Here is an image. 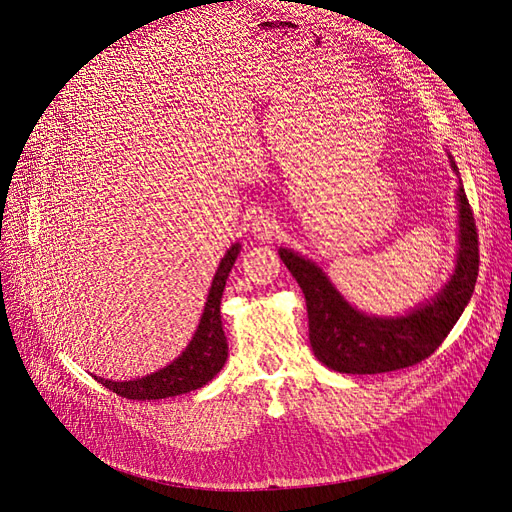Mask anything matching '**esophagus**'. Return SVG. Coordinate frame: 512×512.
<instances>
[{"label":"esophagus","mask_w":512,"mask_h":512,"mask_svg":"<svg viewBox=\"0 0 512 512\" xmlns=\"http://www.w3.org/2000/svg\"><path fill=\"white\" fill-rule=\"evenodd\" d=\"M250 232L258 240H272L278 234V223L270 213L260 211L254 215V219L250 223Z\"/></svg>","instance_id":"obj_1"}]
</instances>
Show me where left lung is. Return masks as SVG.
I'll return each mask as SVG.
<instances>
[{
    "label": "left lung",
    "instance_id": "obj_1",
    "mask_svg": "<svg viewBox=\"0 0 512 512\" xmlns=\"http://www.w3.org/2000/svg\"><path fill=\"white\" fill-rule=\"evenodd\" d=\"M451 170L460 168L451 154ZM305 295L311 348L321 364L342 374H380L429 358L462 317L478 278V232L462 179L458 183V258L445 287L405 315L378 317L350 305L309 258L278 250Z\"/></svg>",
    "mask_w": 512,
    "mask_h": 512
}]
</instances>
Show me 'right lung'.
<instances>
[{"instance_id":"right-lung-1","label":"right lung","mask_w":512,"mask_h":512,"mask_svg":"<svg viewBox=\"0 0 512 512\" xmlns=\"http://www.w3.org/2000/svg\"><path fill=\"white\" fill-rule=\"evenodd\" d=\"M240 248V242L232 244V248L221 258L211 282L199 325L179 358H175L168 366L136 380L116 382L105 380L101 376H95V380L101 382L105 388L124 396V399L132 401L168 399V396L185 394L205 386L223 368L227 360V339L221 327L219 305L225 289V280L232 272Z\"/></svg>"}]
</instances>
